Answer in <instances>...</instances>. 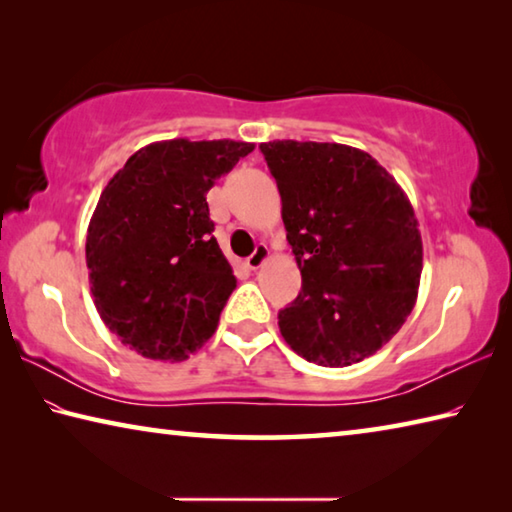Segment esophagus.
I'll return each instance as SVG.
<instances>
[{
    "label": "esophagus",
    "mask_w": 512,
    "mask_h": 512,
    "mask_svg": "<svg viewBox=\"0 0 512 512\" xmlns=\"http://www.w3.org/2000/svg\"><path fill=\"white\" fill-rule=\"evenodd\" d=\"M266 259H268V248L264 244H257V248L253 250V253L246 257V266L250 268V271H257V268L262 266Z\"/></svg>",
    "instance_id": "obj_1"
}]
</instances>
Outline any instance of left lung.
<instances>
[{"mask_svg":"<svg viewBox=\"0 0 512 512\" xmlns=\"http://www.w3.org/2000/svg\"><path fill=\"white\" fill-rule=\"evenodd\" d=\"M282 196L302 291L280 309L284 341L302 359L343 368L375 354L418 298L422 237L395 178L345 144H259Z\"/></svg>","mask_w":512,"mask_h":512,"instance_id":"obj_1","label":"left lung"}]
</instances>
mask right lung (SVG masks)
Instances as JSON below:
<instances>
[{"instance_id": "right-lung-1", "label": "right lung", "mask_w": 512, "mask_h": 512, "mask_svg": "<svg viewBox=\"0 0 512 512\" xmlns=\"http://www.w3.org/2000/svg\"><path fill=\"white\" fill-rule=\"evenodd\" d=\"M255 144L167 140L126 160L101 192L85 262L112 334L155 361H183L214 334L237 280L212 237L207 192Z\"/></svg>"}]
</instances>
